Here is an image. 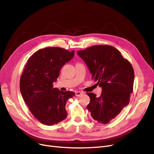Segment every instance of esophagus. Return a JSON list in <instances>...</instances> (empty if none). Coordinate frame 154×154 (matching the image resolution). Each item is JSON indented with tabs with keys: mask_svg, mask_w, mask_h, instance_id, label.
Instances as JSON below:
<instances>
[{
	"mask_svg": "<svg viewBox=\"0 0 154 154\" xmlns=\"http://www.w3.org/2000/svg\"><path fill=\"white\" fill-rule=\"evenodd\" d=\"M82 95V92H79V91H76V92H75V95H76V97H79V96H81Z\"/></svg>",
	"mask_w": 154,
	"mask_h": 154,
	"instance_id": "obj_1",
	"label": "esophagus"
}]
</instances>
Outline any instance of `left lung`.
<instances>
[{
  "label": "left lung",
  "mask_w": 154,
  "mask_h": 154,
  "mask_svg": "<svg viewBox=\"0 0 154 154\" xmlns=\"http://www.w3.org/2000/svg\"><path fill=\"white\" fill-rule=\"evenodd\" d=\"M86 63L92 79L102 87L99 97L87 92V109L99 123L106 124L128 105L133 91L134 72L131 63L115 47L95 45L77 51Z\"/></svg>",
  "instance_id": "left-lung-1"
}]
</instances>
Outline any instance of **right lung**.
Masks as SVG:
<instances>
[{
  "mask_svg": "<svg viewBox=\"0 0 154 154\" xmlns=\"http://www.w3.org/2000/svg\"><path fill=\"white\" fill-rule=\"evenodd\" d=\"M71 52L59 47L40 49L30 57L20 78V88L30 112L41 123L52 125L67 117V100L75 95L54 88L61 68L71 60Z\"/></svg>",
  "mask_w": 154,
  "mask_h": 154,
  "instance_id": "right-lung-1",
  "label": "right lung"
}]
</instances>
